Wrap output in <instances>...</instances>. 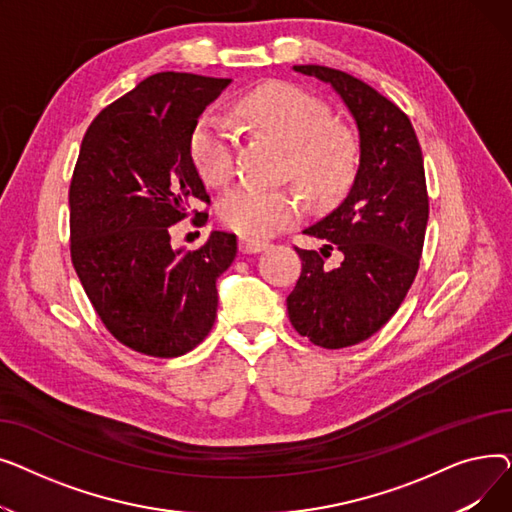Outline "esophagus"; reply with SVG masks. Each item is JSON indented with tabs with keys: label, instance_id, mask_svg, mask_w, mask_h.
Listing matches in <instances>:
<instances>
[{
	"label": "esophagus",
	"instance_id": "esophagus-1",
	"mask_svg": "<svg viewBox=\"0 0 512 512\" xmlns=\"http://www.w3.org/2000/svg\"><path fill=\"white\" fill-rule=\"evenodd\" d=\"M238 247H240V251H242V253L251 255V253H261L263 249H267V242H263V240H255V238H251V236H240V240H238Z\"/></svg>",
	"mask_w": 512,
	"mask_h": 512
}]
</instances>
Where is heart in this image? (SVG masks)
Masks as SVG:
<instances>
[{
  "instance_id": "b5f03b06",
  "label": "heart",
  "mask_w": 512,
  "mask_h": 512,
  "mask_svg": "<svg viewBox=\"0 0 512 512\" xmlns=\"http://www.w3.org/2000/svg\"><path fill=\"white\" fill-rule=\"evenodd\" d=\"M238 116L249 128L290 151V174L305 191L330 201L351 184L357 170V141L336 126L328 107L307 91L272 83L257 87L238 101ZM236 126L218 114H207L195 126L191 153L199 174L213 186H224L236 170ZM305 203L294 188L238 186L218 205L220 222L251 238L272 236L301 220Z\"/></svg>"
}]
</instances>
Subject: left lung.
<instances>
[{
  "instance_id": "1",
  "label": "left lung",
  "mask_w": 512,
  "mask_h": 512,
  "mask_svg": "<svg viewBox=\"0 0 512 512\" xmlns=\"http://www.w3.org/2000/svg\"><path fill=\"white\" fill-rule=\"evenodd\" d=\"M328 83L359 130V170L346 199L303 232L324 249L294 247L301 278L288 294L292 328L321 348L353 346L398 311L417 276L429 215L423 155L409 116L363 80L328 66H294ZM338 248L343 263L323 259Z\"/></svg>"
}]
</instances>
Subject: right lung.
I'll return each mask as SVG.
<instances>
[{
    "label": "right lung",
    "instance_id": "1",
    "mask_svg": "<svg viewBox=\"0 0 512 512\" xmlns=\"http://www.w3.org/2000/svg\"><path fill=\"white\" fill-rule=\"evenodd\" d=\"M232 83L159 72L91 122L70 182V255L103 326L132 351L180 357L205 340L218 311L215 282L236 257V236L213 230L195 251L170 230L195 226L209 205L191 139L205 107Z\"/></svg>",
    "mask_w": 512,
    "mask_h": 512
}]
</instances>
